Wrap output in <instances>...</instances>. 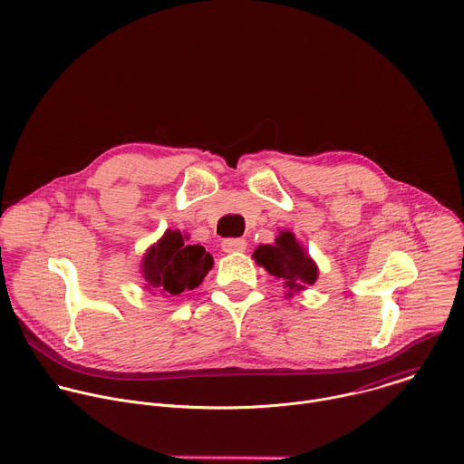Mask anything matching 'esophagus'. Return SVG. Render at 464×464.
Instances as JSON below:
<instances>
[{"label":"esophagus","mask_w":464,"mask_h":464,"mask_svg":"<svg viewBox=\"0 0 464 464\" xmlns=\"http://www.w3.org/2000/svg\"><path fill=\"white\" fill-rule=\"evenodd\" d=\"M247 247V242L244 238H227L222 242V249L226 253H238Z\"/></svg>","instance_id":"1"}]
</instances>
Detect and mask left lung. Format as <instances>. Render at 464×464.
Listing matches in <instances>:
<instances>
[{
  "label": "left lung",
  "instance_id": "8db88e82",
  "mask_svg": "<svg viewBox=\"0 0 464 464\" xmlns=\"http://www.w3.org/2000/svg\"><path fill=\"white\" fill-rule=\"evenodd\" d=\"M253 258L269 275L284 280L287 296L307 289L319 278L317 262L289 229H280L275 244H260L253 251Z\"/></svg>",
  "mask_w": 464,
  "mask_h": 464
}]
</instances>
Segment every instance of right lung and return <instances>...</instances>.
<instances>
[{"label": "right lung", "mask_w": 464, "mask_h": 464, "mask_svg": "<svg viewBox=\"0 0 464 464\" xmlns=\"http://www.w3.org/2000/svg\"><path fill=\"white\" fill-rule=\"evenodd\" d=\"M211 267L213 256L179 229H168L159 242L147 247L140 264L145 289L164 296L198 287Z\"/></svg>", "instance_id": "1"}]
</instances>
